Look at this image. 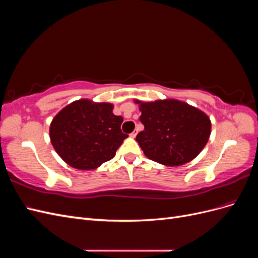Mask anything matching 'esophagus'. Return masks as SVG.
<instances>
[{"instance_id": "esophagus-1", "label": "esophagus", "mask_w": 258, "mask_h": 258, "mask_svg": "<svg viewBox=\"0 0 258 258\" xmlns=\"http://www.w3.org/2000/svg\"><path fill=\"white\" fill-rule=\"evenodd\" d=\"M137 135H138V129H136L135 131H132L131 134H130V136H131L132 138H136V137H137Z\"/></svg>"}]
</instances>
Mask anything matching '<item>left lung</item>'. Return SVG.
Wrapping results in <instances>:
<instances>
[{
	"mask_svg": "<svg viewBox=\"0 0 258 258\" xmlns=\"http://www.w3.org/2000/svg\"><path fill=\"white\" fill-rule=\"evenodd\" d=\"M140 103L144 130L136 140L147 158L170 167L189 162L202 151L211 134L209 117L177 100Z\"/></svg>",
	"mask_w": 258,
	"mask_h": 258,
	"instance_id": "obj_1",
	"label": "left lung"
}]
</instances>
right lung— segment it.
Returning <instances> with one entry per match:
<instances>
[{"instance_id":"1","label":"right lung","mask_w":258,"mask_h":258,"mask_svg":"<svg viewBox=\"0 0 258 258\" xmlns=\"http://www.w3.org/2000/svg\"><path fill=\"white\" fill-rule=\"evenodd\" d=\"M121 116L113 114L110 103L75 101L54 117L50 140L68 165L80 170L96 169L111 160L128 137L120 129Z\"/></svg>"}]
</instances>
